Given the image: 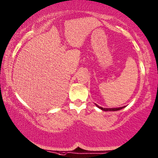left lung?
I'll return each instance as SVG.
<instances>
[{
  "instance_id": "obj_1",
  "label": "left lung",
  "mask_w": 158,
  "mask_h": 158,
  "mask_svg": "<svg viewBox=\"0 0 158 158\" xmlns=\"http://www.w3.org/2000/svg\"><path fill=\"white\" fill-rule=\"evenodd\" d=\"M95 106H97L98 108H100V110H102L103 111H118V110H120L124 108L125 106H123V107H114V108H104V107H100L98 106L97 104H95Z\"/></svg>"
}]
</instances>
